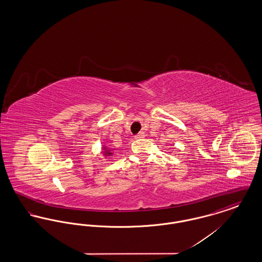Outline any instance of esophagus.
I'll return each instance as SVG.
<instances>
[{
	"label": "esophagus",
	"instance_id": "1",
	"mask_svg": "<svg viewBox=\"0 0 262 262\" xmlns=\"http://www.w3.org/2000/svg\"><path fill=\"white\" fill-rule=\"evenodd\" d=\"M145 137V135H144V133H139V134H137V136H136V139H138V138H142V137Z\"/></svg>",
	"mask_w": 262,
	"mask_h": 262
}]
</instances>
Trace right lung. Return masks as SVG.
Wrapping results in <instances>:
<instances>
[{
	"label": "right lung",
	"instance_id": "add662e5",
	"mask_svg": "<svg viewBox=\"0 0 262 262\" xmlns=\"http://www.w3.org/2000/svg\"><path fill=\"white\" fill-rule=\"evenodd\" d=\"M102 149H103L102 153L104 154V156H105V157H109V156H112L113 151L112 150L110 149V148H107L106 146H103V147H102Z\"/></svg>",
	"mask_w": 262,
	"mask_h": 262
}]
</instances>
